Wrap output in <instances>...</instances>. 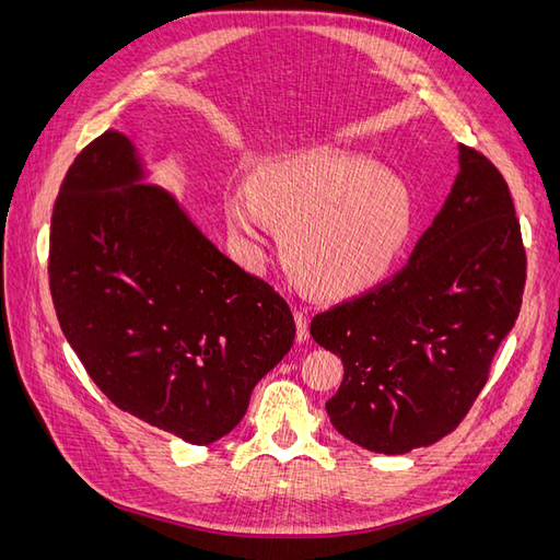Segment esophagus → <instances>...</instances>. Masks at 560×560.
<instances>
[{
	"instance_id": "34e87169",
	"label": "esophagus",
	"mask_w": 560,
	"mask_h": 560,
	"mask_svg": "<svg viewBox=\"0 0 560 560\" xmlns=\"http://www.w3.org/2000/svg\"><path fill=\"white\" fill-rule=\"evenodd\" d=\"M294 319H296V341H308V315L303 308L294 306Z\"/></svg>"
}]
</instances>
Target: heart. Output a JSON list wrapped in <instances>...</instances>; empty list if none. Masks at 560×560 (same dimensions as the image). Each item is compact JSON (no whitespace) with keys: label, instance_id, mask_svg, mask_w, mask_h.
Returning <instances> with one entry per match:
<instances>
[{"label":"heart","instance_id":"b5f03b06","mask_svg":"<svg viewBox=\"0 0 560 560\" xmlns=\"http://www.w3.org/2000/svg\"><path fill=\"white\" fill-rule=\"evenodd\" d=\"M226 222L254 261L268 252V219L284 259L317 296L346 299L381 282L409 241L413 198L395 173L350 151L319 147L268 163L249 189H231Z\"/></svg>","mask_w":560,"mask_h":560}]
</instances>
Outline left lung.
Segmentation results:
<instances>
[{"label": "left lung", "instance_id": "obj_1", "mask_svg": "<svg viewBox=\"0 0 560 560\" xmlns=\"http://www.w3.org/2000/svg\"><path fill=\"white\" fill-rule=\"evenodd\" d=\"M523 284L510 186L460 144V173L406 266L311 322L315 341L343 362V383L327 401L331 425L385 455L451 434L514 327Z\"/></svg>", "mask_w": 560, "mask_h": 560}]
</instances>
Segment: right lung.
<instances>
[{"instance_id": "right-lung-1", "label": "right lung", "mask_w": 560, "mask_h": 560, "mask_svg": "<svg viewBox=\"0 0 560 560\" xmlns=\"http://www.w3.org/2000/svg\"><path fill=\"white\" fill-rule=\"evenodd\" d=\"M142 177L121 132L81 149L50 217V296L67 343L114 406L206 446L243 420L296 325L273 287Z\"/></svg>"}]
</instances>
